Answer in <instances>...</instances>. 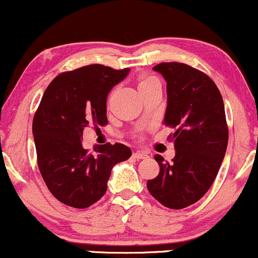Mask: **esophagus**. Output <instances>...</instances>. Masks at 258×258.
<instances>
[{
  "instance_id": "1",
  "label": "esophagus",
  "mask_w": 258,
  "mask_h": 258,
  "mask_svg": "<svg viewBox=\"0 0 258 258\" xmlns=\"http://www.w3.org/2000/svg\"><path fill=\"white\" fill-rule=\"evenodd\" d=\"M133 158L137 159V160L146 159V158H148V154L143 153V152H136V153H133Z\"/></svg>"
}]
</instances>
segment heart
Masks as SVG:
<instances>
[{
  "mask_svg": "<svg viewBox=\"0 0 258 258\" xmlns=\"http://www.w3.org/2000/svg\"><path fill=\"white\" fill-rule=\"evenodd\" d=\"M154 82H158V81H156V80L154 78H144V79H142L141 81H139L138 88H139V90H142V88L147 87V86L152 85V84H154Z\"/></svg>",
  "mask_w": 258,
  "mask_h": 258,
  "instance_id": "1",
  "label": "heart"
}]
</instances>
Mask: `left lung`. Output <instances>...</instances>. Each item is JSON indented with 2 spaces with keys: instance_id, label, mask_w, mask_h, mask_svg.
<instances>
[{
  "instance_id": "8db88e82",
  "label": "left lung",
  "mask_w": 258,
  "mask_h": 258,
  "mask_svg": "<svg viewBox=\"0 0 258 258\" xmlns=\"http://www.w3.org/2000/svg\"><path fill=\"white\" fill-rule=\"evenodd\" d=\"M166 81L162 123L173 127L176 155L171 164L154 156L160 172L147 182L149 193L168 209L193 205L205 195L226 155L228 127L221 92L209 76L183 63L153 68Z\"/></svg>"
}]
</instances>
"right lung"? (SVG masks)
Masks as SVG:
<instances>
[{
    "mask_svg": "<svg viewBox=\"0 0 258 258\" xmlns=\"http://www.w3.org/2000/svg\"><path fill=\"white\" fill-rule=\"evenodd\" d=\"M130 69L115 70L92 64L58 75L44 91L32 121L37 164L55 199L75 209L97 203L108 188L112 167L130 159L123 144L82 147L88 125L104 126L106 98Z\"/></svg>",
    "mask_w": 258,
    "mask_h": 258,
    "instance_id": "right-lung-1",
    "label": "right lung"
}]
</instances>
